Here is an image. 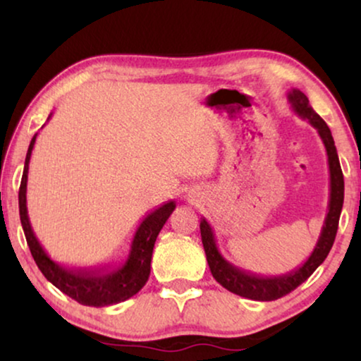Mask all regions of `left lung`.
I'll use <instances>...</instances> for the list:
<instances>
[{
    "instance_id": "left-lung-1",
    "label": "left lung",
    "mask_w": 361,
    "mask_h": 361,
    "mask_svg": "<svg viewBox=\"0 0 361 361\" xmlns=\"http://www.w3.org/2000/svg\"><path fill=\"white\" fill-rule=\"evenodd\" d=\"M288 100L293 106L294 113H298L300 118L307 120L315 130H317L320 140H322L325 151L329 157V171H330V199H329V212L325 216L322 231L317 240V245L307 261L298 269H293L290 273L281 276H259L253 274L250 271L236 268L228 263L224 256L220 255L216 248V241L214 230L205 219L200 220V235L202 243L207 255V263L212 271V276L230 293L238 294L241 298L253 299V300H274L289 294L298 286L304 283L320 264L327 258L330 248H332L335 235H337L340 214L343 207V174L342 167L338 162L337 147H335L332 133L322 118L314 111V108L309 105V98L304 95L298 88H293L289 92Z\"/></svg>"
}]
</instances>
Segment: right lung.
<instances>
[{
    "instance_id": "add662e5",
    "label": "right lung",
    "mask_w": 361,
    "mask_h": 361,
    "mask_svg": "<svg viewBox=\"0 0 361 361\" xmlns=\"http://www.w3.org/2000/svg\"><path fill=\"white\" fill-rule=\"evenodd\" d=\"M52 116V113L49 118ZM47 118V120H49ZM36 136L29 145L26 162H24V172L19 187V216L21 225L26 235V241L37 268L46 276L47 281L61 289L68 298L77 300L82 305H92V307H105L123 300L130 299L136 293H140L142 286L146 284L151 273V258L152 248H154L156 238L164 224L176 209L174 200L157 207L137 226L135 236L131 241V250L126 261L120 266H97V268H63L56 261L49 258L46 251L39 243L34 235L31 221L27 216L26 205V190H27V171L31 152L36 142Z\"/></svg>"
}]
</instances>
